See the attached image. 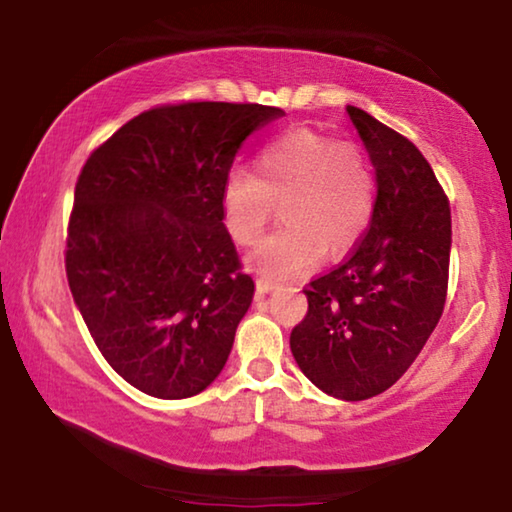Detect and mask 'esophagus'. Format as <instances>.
Wrapping results in <instances>:
<instances>
[{"label":"esophagus","mask_w":512,"mask_h":512,"mask_svg":"<svg viewBox=\"0 0 512 512\" xmlns=\"http://www.w3.org/2000/svg\"><path fill=\"white\" fill-rule=\"evenodd\" d=\"M273 287H276V283H273L271 278H266V276H259V278H257V292H259V294L271 292Z\"/></svg>","instance_id":"esophagus-1"}]
</instances>
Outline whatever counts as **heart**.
Segmentation results:
<instances>
[{
  "label": "heart",
  "instance_id": "1",
  "mask_svg": "<svg viewBox=\"0 0 512 512\" xmlns=\"http://www.w3.org/2000/svg\"><path fill=\"white\" fill-rule=\"evenodd\" d=\"M280 225L253 255L266 276H299L322 255H343L362 241L376 213L371 164L352 143L294 129L266 143L255 174L232 169L222 187L225 225L239 246L262 239L273 211Z\"/></svg>",
  "mask_w": 512,
  "mask_h": 512
}]
</instances>
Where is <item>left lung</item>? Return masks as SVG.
I'll use <instances>...</instances> for the list:
<instances>
[{
  "label": "left lung",
  "instance_id": "1",
  "mask_svg": "<svg viewBox=\"0 0 512 512\" xmlns=\"http://www.w3.org/2000/svg\"><path fill=\"white\" fill-rule=\"evenodd\" d=\"M348 113L376 167V213L352 253L304 287L308 313L290 348L322 392L362 401L397 383L441 320L452 227L415 143L357 106Z\"/></svg>",
  "mask_w": 512,
  "mask_h": 512
}]
</instances>
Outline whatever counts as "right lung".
<instances>
[{
	"mask_svg": "<svg viewBox=\"0 0 512 512\" xmlns=\"http://www.w3.org/2000/svg\"><path fill=\"white\" fill-rule=\"evenodd\" d=\"M280 115L262 104L155 106L78 174L64 248L71 294L111 369L150 397H194L227 362L255 283L222 222V187L248 134Z\"/></svg>",
	"mask_w": 512,
	"mask_h": 512,
	"instance_id": "1",
	"label": "right lung"
}]
</instances>
